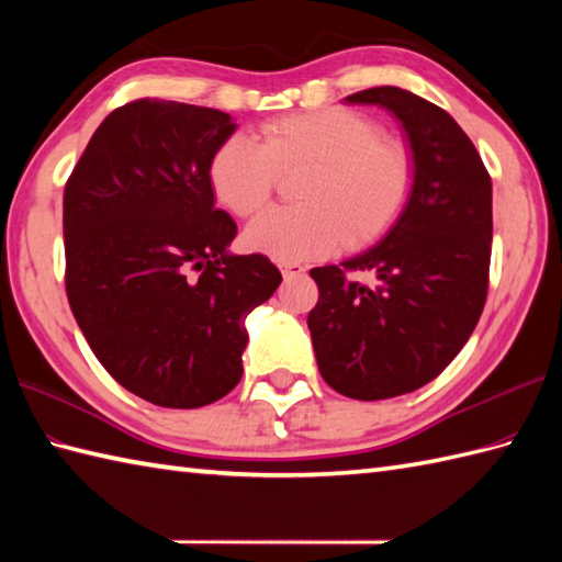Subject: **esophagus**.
<instances>
[{"label":"esophagus","instance_id":"esophagus-1","mask_svg":"<svg viewBox=\"0 0 562 562\" xmlns=\"http://www.w3.org/2000/svg\"><path fill=\"white\" fill-rule=\"evenodd\" d=\"M280 270L284 278H296V274L304 272V266H300V262H282L280 260Z\"/></svg>","mask_w":562,"mask_h":562}]
</instances>
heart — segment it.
Segmentation results:
<instances>
[{"label": "heart", "instance_id": "b5f03b06", "mask_svg": "<svg viewBox=\"0 0 562 562\" xmlns=\"http://www.w3.org/2000/svg\"><path fill=\"white\" fill-rule=\"evenodd\" d=\"M296 169H308L296 188L302 205L268 210L246 229L250 248L282 262L379 241L415 183L408 145L350 109L274 117L262 125V145L234 135L214 154L210 178L226 210L250 217L270 202L280 171Z\"/></svg>", "mask_w": 562, "mask_h": 562}]
</instances>
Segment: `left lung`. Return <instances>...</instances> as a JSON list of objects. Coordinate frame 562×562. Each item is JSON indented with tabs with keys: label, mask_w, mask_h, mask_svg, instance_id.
<instances>
[{
	"label": "left lung",
	"mask_w": 562,
	"mask_h": 562,
	"mask_svg": "<svg viewBox=\"0 0 562 562\" xmlns=\"http://www.w3.org/2000/svg\"><path fill=\"white\" fill-rule=\"evenodd\" d=\"M348 101L398 117L413 149V195L376 246L312 268L318 302L306 324L330 389L384 401L445 372L479 324L491 278L493 183L479 149L439 105L398 87ZM355 271L372 273L373 284Z\"/></svg>",
	"instance_id": "1"
}]
</instances>
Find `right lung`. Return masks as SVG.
Instances as JSON below:
<instances>
[{
  "label": "right lung",
  "mask_w": 562,
  "mask_h": 562,
  "mask_svg": "<svg viewBox=\"0 0 562 562\" xmlns=\"http://www.w3.org/2000/svg\"><path fill=\"white\" fill-rule=\"evenodd\" d=\"M234 130L217 109L130 101L65 186L71 314L105 372L164 408H200L238 384L246 316L282 280L262 254H226L236 224L214 207L210 166Z\"/></svg>",
  "instance_id": "right-lung-1"
}]
</instances>
